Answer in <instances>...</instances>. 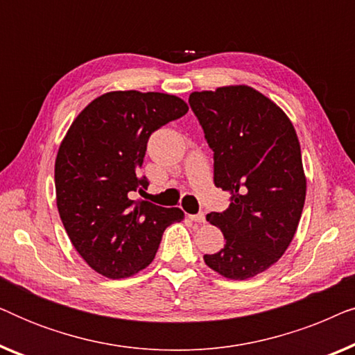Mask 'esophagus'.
<instances>
[{"label": "esophagus", "instance_id": "obj_1", "mask_svg": "<svg viewBox=\"0 0 355 355\" xmlns=\"http://www.w3.org/2000/svg\"><path fill=\"white\" fill-rule=\"evenodd\" d=\"M191 220L196 223H205V215L203 213H197V215H191Z\"/></svg>", "mask_w": 355, "mask_h": 355}]
</instances>
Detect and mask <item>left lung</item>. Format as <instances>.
I'll return each mask as SVG.
<instances>
[{"mask_svg":"<svg viewBox=\"0 0 355 355\" xmlns=\"http://www.w3.org/2000/svg\"><path fill=\"white\" fill-rule=\"evenodd\" d=\"M189 105L213 150L215 186L231 192L230 208L207 215L226 244L203 260L225 278H254L281 259L302 215L297 134L279 106L247 85L193 92Z\"/></svg>","mask_w":355,"mask_h":355,"instance_id":"8db88e82","label":"left lung"}]
</instances>
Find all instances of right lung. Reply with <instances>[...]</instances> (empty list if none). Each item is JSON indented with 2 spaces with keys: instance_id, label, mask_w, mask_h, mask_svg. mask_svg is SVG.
I'll use <instances>...</instances> for the list:
<instances>
[{
  "instance_id": "1",
  "label": "right lung",
  "mask_w": 355,
  "mask_h": 355,
  "mask_svg": "<svg viewBox=\"0 0 355 355\" xmlns=\"http://www.w3.org/2000/svg\"><path fill=\"white\" fill-rule=\"evenodd\" d=\"M186 101L158 92H110L71 124L55 163L56 205L72 245L96 273L128 278L152 263L164 230L181 208L134 200L147 142L162 125L182 118Z\"/></svg>"
}]
</instances>
